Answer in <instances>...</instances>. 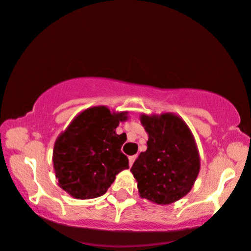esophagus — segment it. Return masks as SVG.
I'll return each mask as SVG.
<instances>
[{"instance_id":"esophagus-1","label":"esophagus","mask_w":251,"mask_h":251,"mask_svg":"<svg viewBox=\"0 0 251 251\" xmlns=\"http://www.w3.org/2000/svg\"><path fill=\"white\" fill-rule=\"evenodd\" d=\"M135 160H136V155H132V156H129V164H130V167L134 164Z\"/></svg>"}]
</instances>
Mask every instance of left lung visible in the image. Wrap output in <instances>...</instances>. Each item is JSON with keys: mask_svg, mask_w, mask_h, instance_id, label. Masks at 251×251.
Listing matches in <instances>:
<instances>
[{"mask_svg": "<svg viewBox=\"0 0 251 251\" xmlns=\"http://www.w3.org/2000/svg\"><path fill=\"white\" fill-rule=\"evenodd\" d=\"M148 148L131 167L140 196L169 204L189 193L200 172L195 140L181 117L174 114L141 116Z\"/></svg>", "mask_w": 251, "mask_h": 251, "instance_id": "left-lung-1", "label": "left lung"}]
</instances>
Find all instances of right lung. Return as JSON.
<instances>
[{
    "mask_svg": "<svg viewBox=\"0 0 251 251\" xmlns=\"http://www.w3.org/2000/svg\"><path fill=\"white\" fill-rule=\"evenodd\" d=\"M126 114H111L105 107L85 109L56 140V178L69 195L78 200L102 196L115 176L128 169V157L121 151L126 135L115 132Z\"/></svg>",
    "mask_w": 251,
    "mask_h": 251,
    "instance_id": "obj_1",
    "label": "right lung"
}]
</instances>
